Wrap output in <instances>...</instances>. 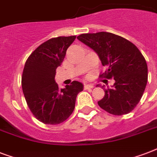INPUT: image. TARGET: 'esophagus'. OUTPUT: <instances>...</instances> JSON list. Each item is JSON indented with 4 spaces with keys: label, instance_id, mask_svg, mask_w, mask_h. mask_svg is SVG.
<instances>
[{
    "label": "esophagus",
    "instance_id": "34e87169",
    "mask_svg": "<svg viewBox=\"0 0 157 157\" xmlns=\"http://www.w3.org/2000/svg\"><path fill=\"white\" fill-rule=\"evenodd\" d=\"M84 88L86 89V90H89V89H93L94 86H93V85H90V84H85V86H84Z\"/></svg>",
    "mask_w": 157,
    "mask_h": 157
}]
</instances>
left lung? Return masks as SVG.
Masks as SVG:
<instances>
[{"mask_svg": "<svg viewBox=\"0 0 157 157\" xmlns=\"http://www.w3.org/2000/svg\"><path fill=\"white\" fill-rule=\"evenodd\" d=\"M77 39L94 50L103 66L107 67L101 77L115 80L111 88L104 89L99 107L116 116L134 110L147 82V65L139 49L129 40L106 32L81 34Z\"/></svg>", "mask_w": 157, "mask_h": 157, "instance_id": "1", "label": "left lung"}]
</instances>
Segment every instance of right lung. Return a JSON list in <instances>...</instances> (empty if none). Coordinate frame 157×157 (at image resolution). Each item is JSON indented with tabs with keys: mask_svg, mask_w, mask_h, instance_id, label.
<instances>
[{
	"mask_svg": "<svg viewBox=\"0 0 157 157\" xmlns=\"http://www.w3.org/2000/svg\"><path fill=\"white\" fill-rule=\"evenodd\" d=\"M76 36L52 38L38 46L26 61L22 88L34 117L47 124H57L68 118L75 108L76 96L84 86L77 81L59 89L54 77L67 48Z\"/></svg>",
	"mask_w": 157,
	"mask_h": 157,
	"instance_id": "obj_1",
	"label": "right lung"
}]
</instances>
